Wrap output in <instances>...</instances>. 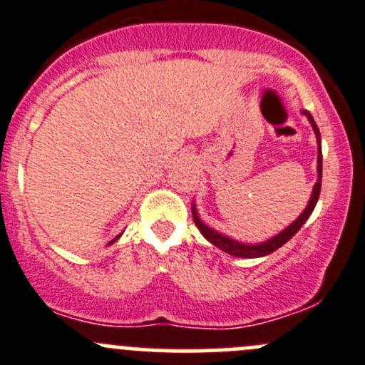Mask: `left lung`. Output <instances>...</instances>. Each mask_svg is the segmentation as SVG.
<instances>
[{"label": "left lung", "instance_id": "obj_1", "mask_svg": "<svg viewBox=\"0 0 365 365\" xmlns=\"http://www.w3.org/2000/svg\"><path fill=\"white\" fill-rule=\"evenodd\" d=\"M302 114L307 115V119H309V123L312 125V130H314V133H316V139H317V182H316V185H314L312 194H310V200H309V203H307V208L302 212V214L298 215V219H296L294 222H291V225H289L285 230H282L278 235L271 237V239L264 240V242L246 244V242H240V240L232 239V237L225 235V233L215 232L214 228H210L208 225H205V222L200 219V214H197L196 203H192V219H194V222H196L197 230L201 232V235H203L205 239L208 240V242L214 244L215 247H219V250L225 251V253L232 255V257H239V258L265 257V255L272 253V251H277L278 247L284 246L287 240H291L292 237H294L296 233L299 232V228L305 225V221L310 217V214L314 212V208H316L317 200H319V192H321V178H323V153H321V133H319V128H317L316 121H314V118L310 115V112L302 110Z\"/></svg>", "mask_w": 365, "mask_h": 365}]
</instances>
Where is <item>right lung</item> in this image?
<instances>
[{"label": "right lung", "mask_w": 365, "mask_h": 365, "mask_svg": "<svg viewBox=\"0 0 365 365\" xmlns=\"http://www.w3.org/2000/svg\"><path fill=\"white\" fill-rule=\"evenodd\" d=\"M119 237H121V233H119V235H118V237H115V239H114V240H110V242H108V244H112V242H115V240H118V239H119Z\"/></svg>", "instance_id": "1"}]
</instances>
